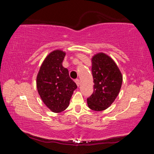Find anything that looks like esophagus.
<instances>
[{
	"mask_svg": "<svg viewBox=\"0 0 154 154\" xmlns=\"http://www.w3.org/2000/svg\"><path fill=\"white\" fill-rule=\"evenodd\" d=\"M75 83H76V84H77V85L78 87L79 86V85H80V80L79 79H75Z\"/></svg>",
	"mask_w": 154,
	"mask_h": 154,
	"instance_id": "34e87169",
	"label": "esophagus"
}]
</instances>
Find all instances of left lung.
I'll return each mask as SVG.
<instances>
[{
  "mask_svg": "<svg viewBox=\"0 0 154 154\" xmlns=\"http://www.w3.org/2000/svg\"><path fill=\"white\" fill-rule=\"evenodd\" d=\"M94 92L87 99L93 111H101L114 102L120 91L123 77L116 62L106 54L98 53L92 58Z\"/></svg>",
  "mask_w": 154,
  "mask_h": 154,
  "instance_id": "8db88e82",
  "label": "left lung"
}]
</instances>
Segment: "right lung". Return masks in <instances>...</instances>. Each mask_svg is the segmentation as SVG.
<instances>
[{
    "label": "right lung",
    "mask_w": 154,
    "mask_h": 154,
    "mask_svg": "<svg viewBox=\"0 0 154 154\" xmlns=\"http://www.w3.org/2000/svg\"><path fill=\"white\" fill-rule=\"evenodd\" d=\"M66 53L56 49L47 56L36 77L38 93L44 104L54 112L60 113L69 105L77 85L62 66Z\"/></svg>",
    "instance_id": "right-lung-1"
}]
</instances>
